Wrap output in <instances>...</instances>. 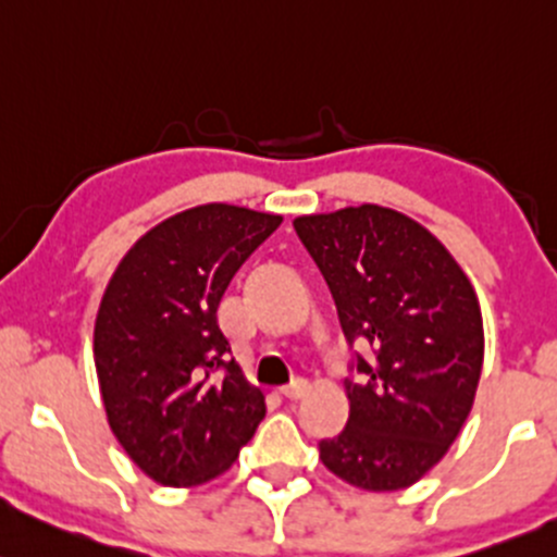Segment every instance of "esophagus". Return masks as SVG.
Listing matches in <instances>:
<instances>
[{
    "instance_id": "1",
    "label": "esophagus",
    "mask_w": 557,
    "mask_h": 557,
    "mask_svg": "<svg viewBox=\"0 0 557 557\" xmlns=\"http://www.w3.org/2000/svg\"><path fill=\"white\" fill-rule=\"evenodd\" d=\"M307 389H309V384L304 382V379H296V382H290L288 386H283V392H280V395L288 397V400H298V397L307 395Z\"/></svg>"
}]
</instances>
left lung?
<instances>
[{"label":"left lung","mask_w":557,"mask_h":557,"mask_svg":"<svg viewBox=\"0 0 557 557\" xmlns=\"http://www.w3.org/2000/svg\"><path fill=\"white\" fill-rule=\"evenodd\" d=\"M355 352L349 419L320 441L333 475L366 491L408 488L446 456L470 417L483 318L446 245L397 210L360 205L298 215Z\"/></svg>","instance_id":"8db88e82"}]
</instances>
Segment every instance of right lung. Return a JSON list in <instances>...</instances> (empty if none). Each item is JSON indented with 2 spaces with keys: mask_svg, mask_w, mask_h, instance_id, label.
<instances>
[{
  "mask_svg": "<svg viewBox=\"0 0 557 557\" xmlns=\"http://www.w3.org/2000/svg\"><path fill=\"white\" fill-rule=\"evenodd\" d=\"M283 215L210 202L157 224L111 274L96 318V373L120 446L162 485L219 478L267 406L243 379L215 309Z\"/></svg>",
  "mask_w": 557,
  "mask_h": 557,
  "instance_id": "obj_1",
  "label": "right lung"
}]
</instances>
